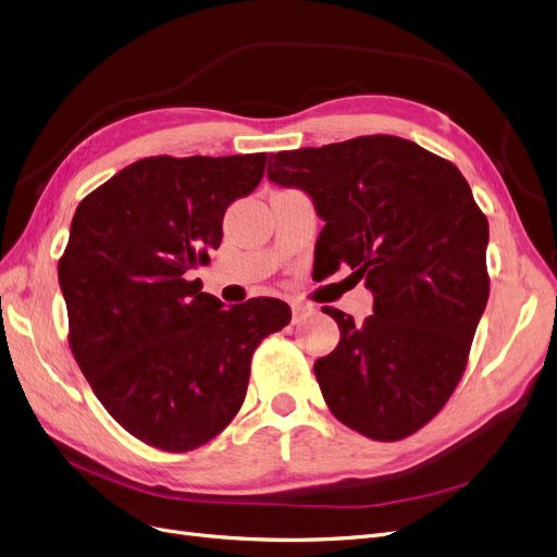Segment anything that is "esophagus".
Returning <instances> with one entry per match:
<instances>
[{"instance_id": "34e87169", "label": "esophagus", "mask_w": 557, "mask_h": 557, "mask_svg": "<svg viewBox=\"0 0 557 557\" xmlns=\"http://www.w3.org/2000/svg\"><path fill=\"white\" fill-rule=\"evenodd\" d=\"M314 307L310 302H302V300H292V314H294V323L302 321L307 314H312Z\"/></svg>"}]
</instances>
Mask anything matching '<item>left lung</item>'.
<instances>
[{
	"instance_id": "obj_1",
	"label": "left lung",
	"mask_w": 557,
	"mask_h": 557,
	"mask_svg": "<svg viewBox=\"0 0 557 557\" xmlns=\"http://www.w3.org/2000/svg\"><path fill=\"white\" fill-rule=\"evenodd\" d=\"M268 178L312 197L325 220L314 268L342 263L374 314L323 307L339 344L314 362L333 416L372 441L416 434L459 385L488 300V222L449 160L395 135L280 151Z\"/></svg>"
}]
</instances>
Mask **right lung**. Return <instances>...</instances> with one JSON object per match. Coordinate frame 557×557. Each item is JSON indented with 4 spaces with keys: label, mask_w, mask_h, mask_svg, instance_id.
<instances>
[{
    "label": "right lung",
    "mask_w": 557,
    "mask_h": 557,
    "mask_svg": "<svg viewBox=\"0 0 557 557\" xmlns=\"http://www.w3.org/2000/svg\"><path fill=\"white\" fill-rule=\"evenodd\" d=\"M263 170L265 153L141 158L73 215L59 259L71 351L108 413L151 447L215 438L245 401L255 348L292 321L282 300L224 307L190 280Z\"/></svg>",
    "instance_id": "1"
}]
</instances>
